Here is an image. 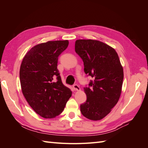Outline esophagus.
<instances>
[{
  "label": "esophagus",
  "mask_w": 148,
  "mask_h": 148,
  "mask_svg": "<svg viewBox=\"0 0 148 148\" xmlns=\"http://www.w3.org/2000/svg\"><path fill=\"white\" fill-rule=\"evenodd\" d=\"M73 88L75 91H79L80 90V88L77 84H74L73 86Z\"/></svg>",
  "instance_id": "34e87169"
}]
</instances>
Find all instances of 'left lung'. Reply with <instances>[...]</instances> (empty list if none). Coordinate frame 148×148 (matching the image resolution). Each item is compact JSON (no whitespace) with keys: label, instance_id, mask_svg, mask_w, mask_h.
Here are the masks:
<instances>
[{"label":"left lung","instance_id":"obj_1","mask_svg":"<svg viewBox=\"0 0 148 148\" xmlns=\"http://www.w3.org/2000/svg\"><path fill=\"white\" fill-rule=\"evenodd\" d=\"M75 49L83 61L85 73L94 79L84 88L87 99L80 110L89 120H101L118 102L122 92L123 70L119 56L114 48L97 40H77Z\"/></svg>","mask_w":148,"mask_h":148}]
</instances>
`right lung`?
Here are the masks:
<instances>
[{
	"label": "right lung",
	"instance_id": "right-lung-1",
	"mask_svg": "<svg viewBox=\"0 0 148 148\" xmlns=\"http://www.w3.org/2000/svg\"><path fill=\"white\" fill-rule=\"evenodd\" d=\"M69 43L65 40L38 44L26 53L21 62L22 92L35 112L45 119L60 115L72 94L62 83L57 69L58 57Z\"/></svg>",
	"mask_w": 148,
	"mask_h": 148
}]
</instances>
